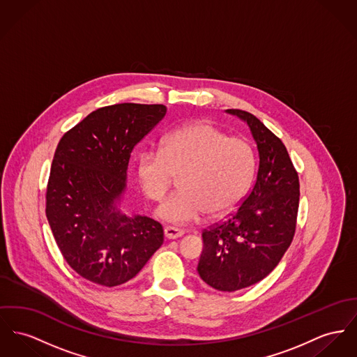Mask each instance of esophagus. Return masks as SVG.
I'll return each mask as SVG.
<instances>
[{"mask_svg": "<svg viewBox=\"0 0 357 357\" xmlns=\"http://www.w3.org/2000/svg\"><path fill=\"white\" fill-rule=\"evenodd\" d=\"M164 234L167 239H176V238L183 237L184 236V230L172 227V226H167L164 230Z\"/></svg>", "mask_w": 357, "mask_h": 357, "instance_id": "esophagus-1", "label": "esophagus"}]
</instances>
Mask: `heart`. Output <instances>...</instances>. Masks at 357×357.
<instances>
[{
	"label": "heart",
	"instance_id": "obj_1",
	"mask_svg": "<svg viewBox=\"0 0 357 357\" xmlns=\"http://www.w3.org/2000/svg\"><path fill=\"white\" fill-rule=\"evenodd\" d=\"M255 155L249 143L226 137L206 121L176 128L162 139L161 151H144L138 161V177L146 196L161 202L181 176V190L173 193L157 215L167 222L185 225L210 213L233 211L252 183Z\"/></svg>",
	"mask_w": 357,
	"mask_h": 357
}]
</instances>
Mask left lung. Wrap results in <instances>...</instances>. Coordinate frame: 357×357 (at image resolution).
Instances as JSON below:
<instances>
[{
  "instance_id": "8db88e82",
  "label": "left lung",
  "mask_w": 357,
  "mask_h": 357,
  "mask_svg": "<svg viewBox=\"0 0 357 357\" xmlns=\"http://www.w3.org/2000/svg\"><path fill=\"white\" fill-rule=\"evenodd\" d=\"M243 120L257 146V178L226 222L203 231L197 264L202 280L233 292L266 278L292 242L299 207V178L283 142L255 115L226 109Z\"/></svg>"
}]
</instances>
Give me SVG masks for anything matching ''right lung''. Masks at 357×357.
Returning <instances> with one entry per match:
<instances>
[{
  "instance_id": "right-lung-1",
  "label": "right lung",
  "mask_w": 357,
  "mask_h": 357,
  "mask_svg": "<svg viewBox=\"0 0 357 357\" xmlns=\"http://www.w3.org/2000/svg\"><path fill=\"white\" fill-rule=\"evenodd\" d=\"M162 104H115L66 132L54 154L46 215L66 262L84 279L115 287L135 278L164 242L157 220L123 211L134 146L164 116Z\"/></svg>"
}]
</instances>
